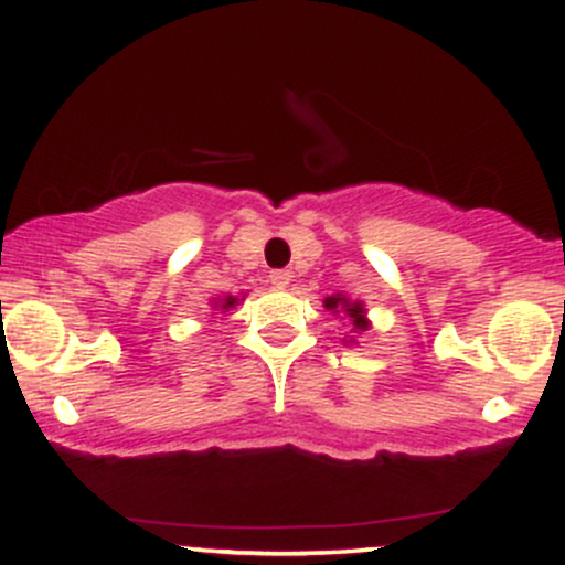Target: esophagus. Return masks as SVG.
Instances as JSON below:
<instances>
[{
  "label": "esophagus",
  "mask_w": 565,
  "mask_h": 565,
  "mask_svg": "<svg viewBox=\"0 0 565 565\" xmlns=\"http://www.w3.org/2000/svg\"><path fill=\"white\" fill-rule=\"evenodd\" d=\"M268 281L274 284L276 289H287L289 281H291V274H289V270H270Z\"/></svg>",
  "instance_id": "1"
}]
</instances>
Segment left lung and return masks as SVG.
I'll use <instances>...</instances> for the list:
<instances>
[{"label":"left lung","mask_w":565,"mask_h":565,"mask_svg":"<svg viewBox=\"0 0 565 565\" xmlns=\"http://www.w3.org/2000/svg\"><path fill=\"white\" fill-rule=\"evenodd\" d=\"M323 308L332 310V313H345L348 319L353 321V332H366V329H369L364 302L348 300L345 295H332V297H327V300H323Z\"/></svg>","instance_id":"left-lung-1"}]
</instances>
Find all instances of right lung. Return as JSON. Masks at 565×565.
I'll return each mask as SVG.
<instances>
[{
  "label": "right lung",
  "mask_w": 565,
  "mask_h": 565,
  "mask_svg": "<svg viewBox=\"0 0 565 565\" xmlns=\"http://www.w3.org/2000/svg\"><path fill=\"white\" fill-rule=\"evenodd\" d=\"M238 302V297H233V295H228V297H223V300L220 302H215L212 305V308H220V310H228V308H233V305Z\"/></svg>",
  "instance_id": "1"
}]
</instances>
